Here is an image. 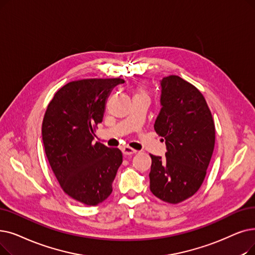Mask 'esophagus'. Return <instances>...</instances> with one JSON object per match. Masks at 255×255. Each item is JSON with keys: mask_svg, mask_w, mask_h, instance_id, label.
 I'll return each mask as SVG.
<instances>
[{"mask_svg": "<svg viewBox=\"0 0 255 255\" xmlns=\"http://www.w3.org/2000/svg\"><path fill=\"white\" fill-rule=\"evenodd\" d=\"M122 152H123V154H125V155H133V154H135L137 151L134 150V149L130 148V147L125 146V147L122 148Z\"/></svg>", "mask_w": 255, "mask_h": 255, "instance_id": "obj_1", "label": "esophagus"}]
</instances>
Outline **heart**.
Segmentation results:
<instances>
[{
  "label": "heart",
  "mask_w": 255,
  "mask_h": 255,
  "mask_svg": "<svg viewBox=\"0 0 255 255\" xmlns=\"http://www.w3.org/2000/svg\"><path fill=\"white\" fill-rule=\"evenodd\" d=\"M137 95H146V94H145V91H143L142 88H138V90H137Z\"/></svg>",
  "instance_id": "1"
}]
</instances>
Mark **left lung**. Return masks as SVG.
I'll use <instances>...</instances> for the list:
<instances>
[{"instance_id":"1","label":"left lung","mask_w":255,"mask_h":255,"mask_svg":"<svg viewBox=\"0 0 255 255\" xmlns=\"http://www.w3.org/2000/svg\"><path fill=\"white\" fill-rule=\"evenodd\" d=\"M160 112L154 129L167 146L165 158L152 159L150 190L176 204L192 197L205 178L215 147V123L203 95L178 76L160 81Z\"/></svg>"}]
</instances>
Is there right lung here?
<instances>
[{
	"label": "right lung",
	"instance_id": "add662e5",
	"mask_svg": "<svg viewBox=\"0 0 255 255\" xmlns=\"http://www.w3.org/2000/svg\"><path fill=\"white\" fill-rule=\"evenodd\" d=\"M115 79H83L62 86L49 103L42 122V141L51 168L66 195L86 205L102 203L123 155L118 148L94 142L95 128L103 121Z\"/></svg>",
	"mask_w": 255,
	"mask_h": 255
}]
</instances>
